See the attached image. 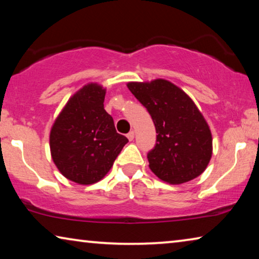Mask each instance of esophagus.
I'll return each mask as SVG.
<instances>
[{
    "instance_id": "obj_1",
    "label": "esophagus",
    "mask_w": 259,
    "mask_h": 259,
    "mask_svg": "<svg viewBox=\"0 0 259 259\" xmlns=\"http://www.w3.org/2000/svg\"><path fill=\"white\" fill-rule=\"evenodd\" d=\"M126 137H128V139L130 140V142H131V140H134V138H135V133H134V131H130V133L126 135Z\"/></svg>"
}]
</instances>
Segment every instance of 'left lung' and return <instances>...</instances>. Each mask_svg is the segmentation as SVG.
Instances as JSON below:
<instances>
[{
	"label": "left lung",
	"instance_id": "1",
	"mask_svg": "<svg viewBox=\"0 0 259 259\" xmlns=\"http://www.w3.org/2000/svg\"><path fill=\"white\" fill-rule=\"evenodd\" d=\"M126 87L155 124L156 145L147 154L155 176L174 185L200 176L211 159L212 136L190 96L164 78L128 82Z\"/></svg>",
	"mask_w": 259,
	"mask_h": 259
}]
</instances>
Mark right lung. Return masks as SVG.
<instances>
[{"label":"right lung","instance_id":"obj_1","mask_svg":"<svg viewBox=\"0 0 259 259\" xmlns=\"http://www.w3.org/2000/svg\"><path fill=\"white\" fill-rule=\"evenodd\" d=\"M106 88L88 83L61 109L50 130V152L57 168L69 181L91 185L103 179L128 143L116 133L105 111Z\"/></svg>","mask_w":259,"mask_h":259}]
</instances>
